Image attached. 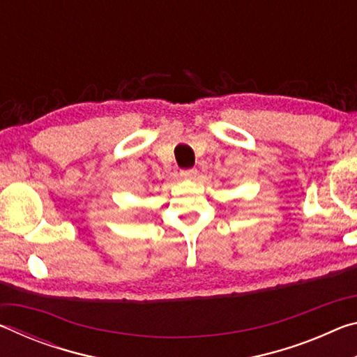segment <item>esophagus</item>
I'll return each instance as SVG.
<instances>
[{"label":"esophagus","instance_id":"esophagus-1","mask_svg":"<svg viewBox=\"0 0 357 357\" xmlns=\"http://www.w3.org/2000/svg\"><path fill=\"white\" fill-rule=\"evenodd\" d=\"M181 176H183L184 179L195 181L197 176H198V172L195 170V168H189V170H183V172H181Z\"/></svg>","mask_w":357,"mask_h":357}]
</instances>
